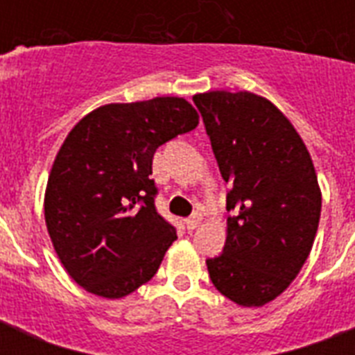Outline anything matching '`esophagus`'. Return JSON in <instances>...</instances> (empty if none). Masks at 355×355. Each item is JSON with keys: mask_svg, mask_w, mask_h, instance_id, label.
Masks as SVG:
<instances>
[{"mask_svg": "<svg viewBox=\"0 0 355 355\" xmlns=\"http://www.w3.org/2000/svg\"><path fill=\"white\" fill-rule=\"evenodd\" d=\"M200 221H202V216L195 211L193 216L186 219V227H188V230H195V228H197L200 225Z\"/></svg>", "mask_w": 355, "mask_h": 355, "instance_id": "1", "label": "esophagus"}]
</instances>
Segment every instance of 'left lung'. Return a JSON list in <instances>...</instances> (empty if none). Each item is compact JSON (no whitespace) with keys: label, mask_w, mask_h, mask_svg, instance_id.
Wrapping results in <instances>:
<instances>
[{"label":"left lung","mask_w":355,"mask_h":355,"mask_svg":"<svg viewBox=\"0 0 355 355\" xmlns=\"http://www.w3.org/2000/svg\"><path fill=\"white\" fill-rule=\"evenodd\" d=\"M225 182L227 241L206 259L211 284L259 308L286 291L308 259L320 219L313 162L289 119L250 92L193 96Z\"/></svg>","instance_id":"left-lung-1"}]
</instances>
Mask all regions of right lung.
<instances>
[{
    "label": "right lung",
    "instance_id": "right-lung-1",
    "mask_svg": "<svg viewBox=\"0 0 355 355\" xmlns=\"http://www.w3.org/2000/svg\"><path fill=\"white\" fill-rule=\"evenodd\" d=\"M199 125L182 97L105 105L64 139L47 180V232L64 269L86 291L121 298L156 275L177 239L156 211V149Z\"/></svg>",
    "mask_w": 355,
    "mask_h": 355
}]
</instances>
